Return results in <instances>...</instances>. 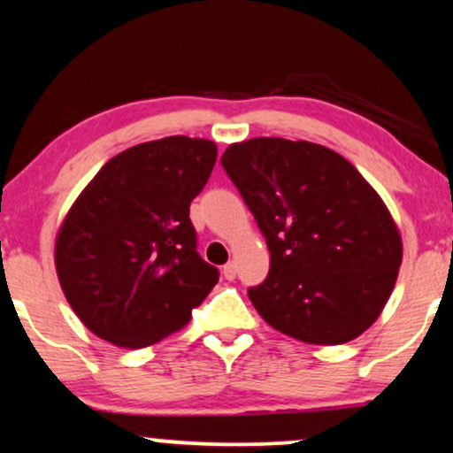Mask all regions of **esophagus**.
Here are the masks:
<instances>
[{
  "label": "esophagus",
  "instance_id": "1",
  "mask_svg": "<svg viewBox=\"0 0 453 453\" xmlns=\"http://www.w3.org/2000/svg\"><path fill=\"white\" fill-rule=\"evenodd\" d=\"M223 279L226 280H234L236 279V264H234V261H227L226 265H223Z\"/></svg>",
  "mask_w": 453,
  "mask_h": 453
}]
</instances>
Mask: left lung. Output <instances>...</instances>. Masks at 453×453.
<instances>
[{
  "instance_id": "8db88e82",
  "label": "left lung",
  "mask_w": 453,
  "mask_h": 453,
  "mask_svg": "<svg viewBox=\"0 0 453 453\" xmlns=\"http://www.w3.org/2000/svg\"><path fill=\"white\" fill-rule=\"evenodd\" d=\"M221 165L270 249V274L249 288L270 326L306 344H346L388 302L403 261L388 206L344 156L310 141L232 143Z\"/></svg>"
}]
</instances>
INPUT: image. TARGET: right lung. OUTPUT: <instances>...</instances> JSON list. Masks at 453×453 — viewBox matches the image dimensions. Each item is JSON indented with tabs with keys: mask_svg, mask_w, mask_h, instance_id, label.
<instances>
[{
	"mask_svg": "<svg viewBox=\"0 0 453 453\" xmlns=\"http://www.w3.org/2000/svg\"><path fill=\"white\" fill-rule=\"evenodd\" d=\"M215 160L209 139L147 141L113 156L71 204L54 265L69 306L101 340L156 344L183 329L217 285L189 221Z\"/></svg>",
	"mask_w": 453,
	"mask_h": 453,
	"instance_id": "1",
	"label": "right lung"
}]
</instances>
